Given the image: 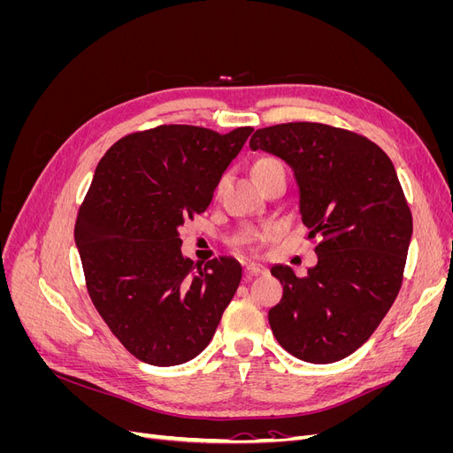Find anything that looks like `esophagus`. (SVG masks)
I'll return each mask as SVG.
<instances>
[{"instance_id":"1","label":"esophagus","mask_w":453,"mask_h":453,"mask_svg":"<svg viewBox=\"0 0 453 453\" xmlns=\"http://www.w3.org/2000/svg\"><path fill=\"white\" fill-rule=\"evenodd\" d=\"M243 272H245V278L251 280L255 276H260V273H265L266 270H265V266H260V265H248Z\"/></svg>"}]
</instances>
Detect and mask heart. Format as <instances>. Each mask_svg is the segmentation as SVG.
Masks as SVG:
<instances>
[{
  "mask_svg": "<svg viewBox=\"0 0 453 453\" xmlns=\"http://www.w3.org/2000/svg\"><path fill=\"white\" fill-rule=\"evenodd\" d=\"M276 168H283L281 166V162L280 160H276V158H270V157H265V158H258L257 162H255V166H253V175L257 177V175H260V173H265V172H268V170H276ZM260 238H268V232L266 234H263ZM253 243V240L250 238V240H245V242H242V245H250Z\"/></svg>",
  "mask_w": 453,
  "mask_h": 453,
  "instance_id": "1",
  "label": "heart"
}]
</instances>
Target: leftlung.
Returning <instances> with one entry per match:
<instances>
[{
    "label": "left lung",
    "instance_id": "8db88e82",
    "mask_svg": "<svg viewBox=\"0 0 453 453\" xmlns=\"http://www.w3.org/2000/svg\"><path fill=\"white\" fill-rule=\"evenodd\" d=\"M250 147L293 168L308 238L321 240L304 278L272 266L283 285L268 311L272 333L296 359H344L376 331L403 285L412 213L393 162L365 135L321 122L260 128Z\"/></svg>",
    "mask_w": 453,
    "mask_h": 453
}]
</instances>
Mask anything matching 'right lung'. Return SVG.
I'll return each mask as SVG.
<instances>
[{"label":"right lung","instance_id":"1","mask_svg":"<svg viewBox=\"0 0 453 453\" xmlns=\"http://www.w3.org/2000/svg\"><path fill=\"white\" fill-rule=\"evenodd\" d=\"M253 132L162 125L102 157L75 223L94 308L135 359L181 365L210 344L242 266L181 255L180 226L208 210L223 172Z\"/></svg>","mask_w":453,"mask_h":453}]
</instances>
